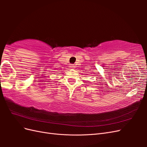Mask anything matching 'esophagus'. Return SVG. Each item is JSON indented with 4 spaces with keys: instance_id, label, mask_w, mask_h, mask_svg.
Wrapping results in <instances>:
<instances>
[{
    "instance_id": "esophagus-1",
    "label": "esophagus",
    "mask_w": 147,
    "mask_h": 147,
    "mask_svg": "<svg viewBox=\"0 0 147 147\" xmlns=\"http://www.w3.org/2000/svg\"><path fill=\"white\" fill-rule=\"evenodd\" d=\"M74 67H75L74 64H70V68L74 69Z\"/></svg>"
}]
</instances>
